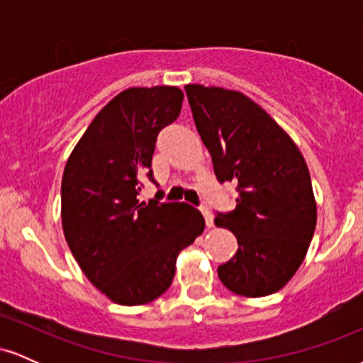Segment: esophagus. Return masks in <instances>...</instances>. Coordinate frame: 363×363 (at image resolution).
Instances as JSON below:
<instances>
[{"label":"esophagus","instance_id":"obj_1","mask_svg":"<svg viewBox=\"0 0 363 363\" xmlns=\"http://www.w3.org/2000/svg\"><path fill=\"white\" fill-rule=\"evenodd\" d=\"M201 213L205 216L206 227H213V215L210 213V210H208V208H201Z\"/></svg>","mask_w":363,"mask_h":363}]
</instances>
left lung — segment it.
<instances>
[{"label":"left lung","mask_w":363,"mask_h":363,"mask_svg":"<svg viewBox=\"0 0 363 363\" xmlns=\"http://www.w3.org/2000/svg\"><path fill=\"white\" fill-rule=\"evenodd\" d=\"M184 89L216 177L239 191L235 210L215 216L239 244L218 266V278L240 297L272 295L301 268L315 230L306 160L289 133L242 91L196 83Z\"/></svg>","instance_id":"8db88e82"}]
</instances>
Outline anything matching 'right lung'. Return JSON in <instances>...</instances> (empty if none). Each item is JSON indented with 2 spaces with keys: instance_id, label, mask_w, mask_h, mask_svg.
<instances>
[{
  "instance_id": "obj_1",
  "label": "right lung",
  "mask_w": 363,
  "mask_h": 363,
  "mask_svg": "<svg viewBox=\"0 0 363 363\" xmlns=\"http://www.w3.org/2000/svg\"><path fill=\"white\" fill-rule=\"evenodd\" d=\"M177 86H133L102 107L61 181V223L85 277L119 306H143L172 285L179 252L205 230L186 203L138 201L157 135L181 114Z\"/></svg>"
}]
</instances>
